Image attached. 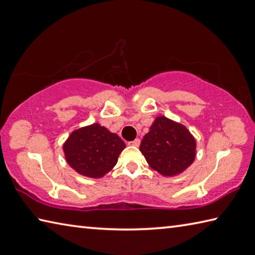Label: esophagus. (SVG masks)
Listing matches in <instances>:
<instances>
[{"mask_svg": "<svg viewBox=\"0 0 255 255\" xmlns=\"http://www.w3.org/2000/svg\"><path fill=\"white\" fill-rule=\"evenodd\" d=\"M139 144H140V140L138 139V138H136V139H133L132 141H129V143H128L129 146H135V147H138Z\"/></svg>", "mask_w": 255, "mask_h": 255, "instance_id": "esophagus-1", "label": "esophagus"}]
</instances>
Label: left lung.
Returning a JSON list of instances; mask_svg holds the SVG:
<instances>
[{"mask_svg": "<svg viewBox=\"0 0 255 255\" xmlns=\"http://www.w3.org/2000/svg\"><path fill=\"white\" fill-rule=\"evenodd\" d=\"M196 147L195 137L187 127L158 116L144 136L139 149L153 170L164 176H175L195 161Z\"/></svg>", "mask_w": 255, "mask_h": 255, "instance_id": "left-lung-1", "label": "left lung"}]
</instances>
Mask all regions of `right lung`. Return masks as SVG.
Segmentation results:
<instances>
[{
	"label": "right lung",
	"instance_id": "add662e5",
	"mask_svg": "<svg viewBox=\"0 0 255 255\" xmlns=\"http://www.w3.org/2000/svg\"><path fill=\"white\" fill-rule=\"evenodd\" d=\"M125 147L117 133L96 123L72 131L63 150L68 165L77 173L98 179L114 169Z\"/></svg>",
	"mask_w": 255,
	"mask_h": 255
}]
</instances>
